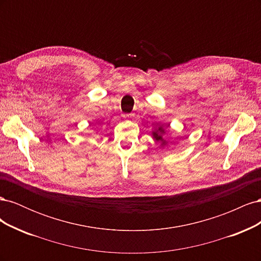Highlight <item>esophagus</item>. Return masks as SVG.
Returning a JSON list of instances; mask_svg holds the SVG:
<instances>
[{
    "mask_svg": "<svg viewBox=\"0 0 261 261\" xmlns=\"http://www.w3.org/2000/svg\"><path fill=\"white\" fill-rule=\"evenodd\" d=\"M130 117H132V114H125L124 115V118H126V120H129Z\"/></svg>",
    "mask_w": 261,
    "mask_h": 261,
    "instance_id": "obj_1",
    "label": "esophagus"
}]
</instances>
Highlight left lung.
<instances>
[{
    "instance_id": "obj_1",
    "label": "left lung",
    "mask_w": 261,
    "mask_h": 261,
    "mask_svg": "<svg viewBox=\"0 0 261 261\" xmlns=\"http://www.w3.org/2000/svg\"><path fill=\"white\" fill-rule=\"evenodd\" d=\"M159 130H160V133H163V129H161V127L159 128ZM159 132H153L152 134H153V137H154V139L155 140H158V141H162V144H165L164 141H163V138H162V136H161V134H160Z\"/></svg>"
}]
</instances>
